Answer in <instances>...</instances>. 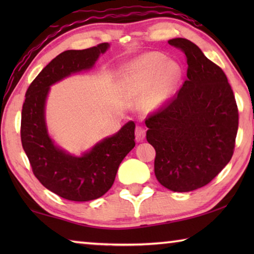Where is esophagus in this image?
I'll list each match as a JSON object with an SVG mask.
<instances>
[{"instance_id": "obj_1", "label": "esophagus", "mask_w": 254, "mask_h": 254, "mask_svg": "<svg viewBox=\"0 0 254 254\" xmlns=\"http://www.w3.org/2000/svg\"><path fill=\"white\" fill-rule=\"evenodd\" d=\"M145 136V130L143 127H136L135 128V139L136 141H142Z\"/></svg>"}]
</instances>
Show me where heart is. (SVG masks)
I'll return each instance as SVG.
<instances>
[{
	"label": "heart",
	"mask_w": 254,
	"mask_h": 254,
	"mask_svg": "<svg viewBox=\"0 0 254 254\" xmlns=\"http://www.w3.org/2000/svg\"><path fill=\"white\" fill-rule=\"evenodd\" d=\"M182 76L178 64L160 54H149L124 67L119 88L126 96L140 98L141 107L151 112L166 104Z\"/></svg>",
	"instance_id": "obj_1"
}]
</instances>
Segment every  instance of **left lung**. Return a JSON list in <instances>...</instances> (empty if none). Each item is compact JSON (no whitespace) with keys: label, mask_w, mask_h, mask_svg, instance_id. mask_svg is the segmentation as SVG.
I'll return each instance as SVG.
<instances>
[{"label":"left lung","mask_w":254,"mask_h":254,"mask_svg":"<svg viewBox=\"0 0 254 254\" xmlns=\"http://www.w3.org/2000/svg\"><path fill=\"white\" fill-rule=\"evenodd\" d=\"M170 46L187 59V78L173 97L145 119L156 150L154 175L173 191H191L221 173L234 152L239 110L225 72L191 41Z\"/></svg>","instance_id":"1"}]
</instances>
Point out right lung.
<instances>
[{"mask_svg":"<svg viewBox=\"0 0 254 254\" xmlns=\"http://www.w3.org/2000/svg\"><path fill=\"white\" fill-rule=\"evenodd\" d=\"M107 42L83 50H67L54 58L30 84L21 113V142L37 179L63 198L88 201L112 187L120 163L134 148V122L97 143L83 157L70 156L56 147L45 122V103L49 86L72 72L88 69Z\"/></svg>","mask_w":254,"mask_h":254,"instance_id":"add662e5","label":"right lung"}]
</instances>
